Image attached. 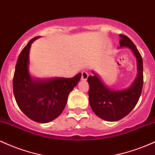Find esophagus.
Wrapping results in <instances>:
<instances>
[{
    "label": "esophagus",
    "instance_id": "34e87169",
    "mask_svg": "<svg viewBox=\"0 0 155 155\" xmlns=\"http://www.w3.org/2000/svg\"><path fill=\"white\" fill-rule=\"evenodd\" d=\"M88 78V74L87 72L83 71L81 73V80L82 81H87Z\"/></svg>",
    "mask_w": 155,
    "mask_h": 155
}]
</instances>
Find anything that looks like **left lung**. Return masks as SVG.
<instances>
[{
    "mask_svg": "<svg viewBox=\"0 0 155 155\" xmlns=\"http://www.w3.org/2000/svg\"><path fill=\"white\" fill-rule=\"evenodd\" d=\"M120 47H127L132 51L136 59L137 75L128 87L115 90L106 86L99 75L88 77L90 84L89 101L92 111L102 120L115 122L126 117L138 103L143 88V60L132 41L124 35H120Z\"/></svg>",
    "mask_w": 155,
    "mask_h": 155,
    "instance_id": "left-lung-1",
    "label": "left lung"
}]
</instances>
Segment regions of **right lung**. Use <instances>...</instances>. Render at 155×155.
<instances>
[{
    "label": "right lung",
    "instance_id": "right-lung-1",
    "mask_svg": "<svg viewBox=\"0 0 155 155\" xmlns=\"http://www.w3.org/2000/svg\"><path fill=\"white\" fill-rule=\"evenodd\" d=\"M41 36L31 39L19 55L13 79V90L19 108L28 118L47 123L63 112L69 93L77 85L81 74L73 78H35L29 71L31 44Z\"/></svg>",
    "mask_w": 155,
    "mask_h": 155
}]
</instances>
